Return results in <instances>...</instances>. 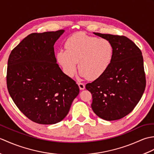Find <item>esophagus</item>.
<instances>
[{"mask_svg":"<svg viewBox=\"0 0 154 154\" xmlns=\"http://www.w3.org/2000/svg\"><path fill=\"white\" fill-rule=\"evenodd\" d=\"M78 85L79 87L80 90H84L85 88V86L83 83H78Z\"/></svg>","mask_w":154,"mask_h":154,"instance_id":"34e87169","label":"esophagus"}]
</instances>
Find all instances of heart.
<instances>
[{"instance_id": "b5f03b06", "label": "heart", "mask_w": 154, "mask_h": 154, "mask_svg": "<svg viewBox=\"0 0 154 154\" xmlns=\"http://www.w3.org/2000/svg\"><path fill=\"white\" fill-rule=\"evenodd\" d=\"M65 48L66 50L57 51V59L65 73L70 77L76 73L78 63L83 77L95 80L105 73L112 61L114 49L109 40L91 36L83 32L68 38Z\"/></svg>"}]
</instances>
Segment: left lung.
Listing matches in <instances>:
<instances>
[{
  "mask_svg": "<svg viewBox=\"0 0 154 154\" xmlns=\"http://www.w3.org/2000/svg\"><path fill=\"white\" fill-rule=\"evenodd\" d=\"M93 34L109 40L114 54L105 73L86 85L87 90L92 94L91 107L101 119L119 120L132 112L144 92L146 76L142 51L124 35Z\"/></svg>",
  "mask_w": 154,
  "mask_h": 154,
  "instance_id": "1",
  "label": "left lung"
}]
</instances>
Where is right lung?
<instances>
[{
    "label": "right lung",
    "instance_id": "obj_1",
    "mask_svg": "<svg viewBox=\"0 0 154 154\" xmlns=\"http://www.w3.org/2000/svg\"><path fill=\"white\" fill-rule=\"evenodd\" d=\"M64 32L28 35L8 57V93L19 110L35 123L60 122L79 93L77 84L56 63L54 45Z\"/></svg>",
    "mask_w": 154,
    "mask_h": 154
}]
</instances>
